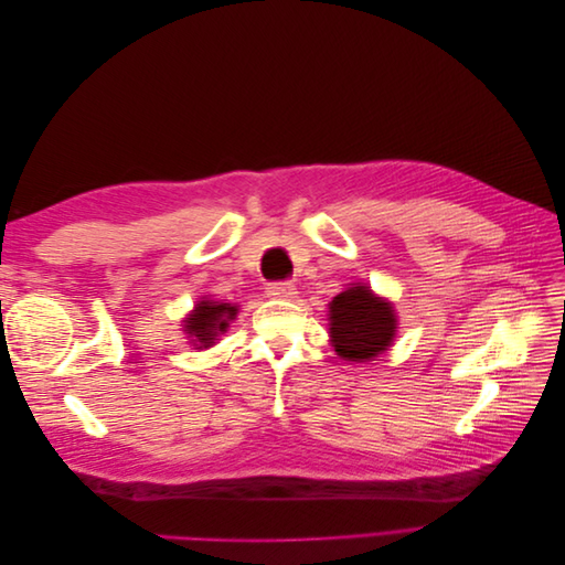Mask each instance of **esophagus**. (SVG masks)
<instances>
[{
    "label": "esophagus",
    "instance_id": "34e87169",
    "mask_svg": "<svg viewBox=\"0 0 565 565\" xmlns=\"http://www.w3.org/2000/svg\"><path fill=\"white\" fill-rule=\"evenodd\" d=\"M266 292L273 299H292L297 295V287L292 280H278V282H268Z\"/></svg>",
    "mask_w": 565,
    "mask_h": 565
}]
</instances>
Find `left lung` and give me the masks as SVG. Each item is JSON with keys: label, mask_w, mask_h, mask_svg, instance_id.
<instances>
[{"label": "left lung", "mask_w": 565, "mask_h": 565, "mask_svg": "<svg viewBox=\"0 0 565 565\" xmlns=\"http://www.w3.org/2000/svg\"><path fill=\"white\" fill-rule=\"evenodd\" d=\"M396 322L393 306L361 282L330 301V341L344 361H374L391 347Z\"/></svg>", "instance_id": "left-lung-1"}]
</instances>
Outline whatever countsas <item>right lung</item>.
Here are the masks:
<instances>
[{"label": "right lung", "instance_id": "obj_1", "mask_svg": "<svg viewBox=\"0 0 565 565\" xmlns=\"http://www.w3.org/2000/svg\"><path fill=\"white\" fill-rule=\"evenodd\" d=\"M237 306L221 303L204 297L195 303V311L183 320V332L191 337L198 349H210L218 334L228 330V322L235 318Z\"/></svg>", "mask_w": 565, "mask_h": 565}]
</instances>
